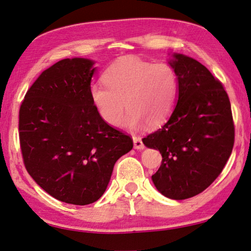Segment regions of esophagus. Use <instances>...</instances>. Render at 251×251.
<instances>
[{
	"mask_svg": "<svg viewBox=\"0 0 251 251\" xmlns=\"http://www.w3.org/2000/svg\"><path fill=\"white\" fill-rule=\"evenodd\" d=\"M133 141H134V148H135V150H143L144 144L142 142L141 137H133Z\"/></svg>",
	"mask_w": 251,
	"mask_h": 251,
	"instance_id": "34e87169",
	"label": "esophagus"
}]
</instances>
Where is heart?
<instances>
[{
  "label": "heart",
  "instance_id": "obj_1",
  "mask_svg": "<svg viewBox=\"0 0 251 251\" xmlns=\"http://www.w3.org/2000/svg\"><path fill=\"white\" fill-rule=\"evenodd\" d=\"M103 83L91 85V100L104 122L122 123L137 128L143 123L157 127L164 124L176 106L179 79L168 63H151L135 57L120 59L103 74Z\"/></svg>",
  "mask_w": 251,
  "mask_h": 251
}]
</instances>
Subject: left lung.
Wrapping results in <instances>:
<instances>
[{
	"label": "left lung",
	"instance_id": "1",
	"mask_svg": "<svg viewBox=\"0 0 251 251\" xmlns=\"http://www.w3.org/2000/svg\"><path fill=\"white\" fill-rule=\"evenodd\" d=\"M169 62L179 79L177 105L168 122L143 139L161 154L152 182L160 194L182 201L202 193L226 165L235 125L226 91L196 59L174 54Z\"/></svg>",
	"mask_w": 251,
	"mask_h": 251
}]
</instances>
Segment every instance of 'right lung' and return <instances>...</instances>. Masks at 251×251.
Returning a JSON list of instances; mask_svg holds the SVG:
<instances>
[{"label":"right lung","instance_id":"obj_1","mask_svg":"<svg viewBox=\"0 0 251 251\" xmlns=\"http://www.w3.org/2000/svg\"><path fill=\"white\" fill-rule=\"evenodd\" d=\"M87 58L62 59L25 94L19 115L24 166L50 196L88 205L105 193L114 165L133 139L104 122L91 100L96 67Z\"/></svg>","mask_w":251,"mask_h":251}]
</instances>
